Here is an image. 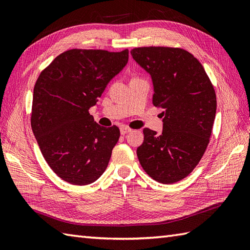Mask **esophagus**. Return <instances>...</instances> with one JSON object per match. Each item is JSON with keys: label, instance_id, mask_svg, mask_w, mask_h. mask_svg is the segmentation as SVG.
<instances>
[{"label": "esophagus", "instance_id": "1", "mask_svg": "<svg viewBox=\"0 0 250 250\" xmlns=\"http://www.w3.org/2000/svg\"><path fill=\"white\" fill-rule=\"evenodd\" d=\"M131 131H132V130H131L130 128H128V126H125V125H121V126H120V133H121L122 135L129 133V132H131Z\"/></svg>", "mask_w": 250, "mask_h": 250}]
</instances>
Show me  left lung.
<instances>
[{
    "label": "left lung",
    "mask_w": 250,
    "mask_h": 250,
    "mask_svg": "<svg viewBox=\"0 0 250 250\" xmlns=\"http://www.w3.org/2000/svg\"><path fill=\"white\" fill-rule=\"evenodd\" d=\"M131 55L151 77L153 105L163 108L162 132L143 130L137 157L157 182H179L193 171L209 143L217 108L214 87L199 60L184 49L142 47Z\"/></svg>",
    "instance_id": "1"
}]
</instances>
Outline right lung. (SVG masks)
I'll return each instance as SVG.
<instances>
[{"label":"right lung","instance_id":"right-lung-1","mask_svg":"<svg viewBox=\"0 0 250 250\" xmlns=\"http://www.w3.org/2000/svg\"><path fill=\"white\" fill-rule=\"evenodd\" d=\"M129 51L71 49L58 56L36 81L31 125L46 162L72 185L94 183L119 140L89 114L108 83L124 70Z\"/></svg>","mask_w":250,"mask_h":250}]
</instances>
